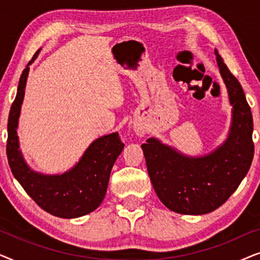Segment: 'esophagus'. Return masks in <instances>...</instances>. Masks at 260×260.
Here are the masks:
<instances>
[{"instance_id":"34e87169","label":"esophagus","mask_w":260,"mask_h":260,"mask_svg":"<svg viewBox=\"0 0 260 260\" xmlns=\"http://www.w3.org/2000/svg\"><path fill=\"white\" fill-rule=\"evenodd\" d=\"M136 131H137V135H140V136H143V134H144L143 129H137Z\"/></svg>"}]
</instances>
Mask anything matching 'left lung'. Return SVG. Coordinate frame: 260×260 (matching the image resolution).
Returning a JSON list of instances; mask_svg holds the SVG:
<instances>
[{
	"mask_svg": "<svg viewBox=\"0 0 260 260\" xmlns=\"http://www.w3.org/2000/svg\"><path fill=\"white\" fill-rule=\"evenodd\" d=\"M215 55L233 105V123L225 144L198 158L182 156L155 138L142 144L156 194L166 207L180 214L201 215L219 208L239 187L253 159L251 108L218 51Z\"/></svg>",
	"mask_w": 260,
	"mask_h": 260,
	"instance_id": "1",
	"label": "left lung"
}]
</instances>
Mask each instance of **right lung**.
<instances>
[{
	"instance_id": "obj_1",
	"label": "right lung",
	"mask_w": 260,
	"mask_h": 260,
	"mask_svg": "<svg viewBox=\"0 0 260 260\" xmlns=\"http://www.w3.org/2000/svg\"><path fill=\"white\" fill-rule=\"evenodd\" d=\"M38 53L39 51L29 63L37 58ZM28 71L29 67L27 66L21 74L15 101L9 112L7 157L10 169L26 193L49 214L65 219L87 214L102 204L112 166L124 144L117 133L108 135L94 141L79 163L69 173L46 176L31 172L21 156L16 134Z\"/></svg>"
}]
</instances>
